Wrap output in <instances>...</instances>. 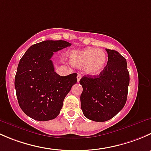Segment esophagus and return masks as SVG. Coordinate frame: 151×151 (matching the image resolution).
<instances>
[{
  "mask_svg": "<svg viewBox=\"0 0 151 151\" xmlns=\"http://www.w3.org/2000/svg\"><path fill=\"white\" fill-rule=\"evenodd\" d=\"M82 78V76H81V74H78V75H77V82H80V79Z\"/></svg>",
  "mask_w": 151,
  "mask_h": 151,
  "instance_id": "34e87169",
  "label": "esophagus"
}]
</instances>
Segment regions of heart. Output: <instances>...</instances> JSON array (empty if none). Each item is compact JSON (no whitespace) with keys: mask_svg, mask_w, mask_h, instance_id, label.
I'll use <instances>...</instances> for the list:
<instances>
[{"mask_svg":"<svg viewBox=\"0 0 151 151\" xmlns=\"http://www.w3.org/2000/svg\"><path fill=\"white\" fill-rule=\"evenodd\" d=\"M71 63L76 66L85 67V71L91 75L100 74L107 63V55L102 50L86 48L74 51L70 55Z\"/></svg>","mask_w":151,"mask_h":151,"instance_id":"heart-1","label":"heart"}]
</instances>
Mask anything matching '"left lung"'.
Masks as SVG:
<instances>
[{"instance_id": "left-lung-1", "label": "left lung", "mask_w": 151, "mask_h": 151, "mask_svg": "<svg viewBox=\"0 0 151 151\" xmlns=\"http://www.w3.org/2000/svg\"><path fill=\"white\" fill-rule=\"evenodd\" d=\"M107 64L97 76H84L80 96L81 109L87 118L104 122L123 109L127 100L129 73L123 56L115 50L106 49Z\"/></svg>"}]
</instances>
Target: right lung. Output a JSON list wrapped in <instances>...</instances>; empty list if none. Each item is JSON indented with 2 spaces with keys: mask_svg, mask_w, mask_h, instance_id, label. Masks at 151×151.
Masks as SVG:
<instances>
[{
  "mask_svg": "<svg viewBox=\"0 0 151 151\" xmlns=\"http://www.w3.org/2000/svg\"><path fill=\"white\" fill-rule=\"evenodd\" d=\"M71 45L63 40L44 41L29 47L19 60L14 86L19 106L30 118L47 121L60 113L65 97L77 83V74L60 76L51 58Z\"/></svg>",
  "mask_w": 151,
  "mask_h": 151,
  "instance_id": "add662e5",
  "label": "right lung"
}]
</instances>
